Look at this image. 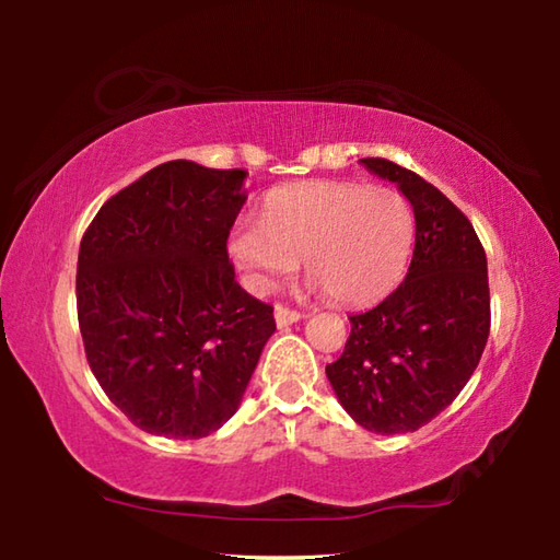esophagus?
<instances>
[{"label": "esophagus", "instance_id": "34e87169", "mask_svg": "<svg viewBox=\"0 0 560 560\" xmlns=\"http://www.w3.org/2000/svg\"><path fill=\"white\" fill-rule=\"evenodd\" d=\"M273 318H277V326L279 328H287L291 324H296V320L303 318V314H299V311H291L283 306V303H277V308H273Z\"/></svg>", "mask_w": 560, "mask_h": 560}]
</instances>
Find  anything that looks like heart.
I'll return each mask as SVG.
<instances>
[{
	"label": "heart",
	"instance_id": "heart-1",
	"mask_svg": "<svg viewBox=\"0 0 560 560\" xmlns=\"http://www.w3.org/2000/svg\"><path fill=\"white\" fill-rule=\"evenodd\" d=\"M415 212L393 187L303 183L264 202L261 220H242L230 257L257 291H271L303 259L328 299L365 306L395 289L410 264Z\"/></svg>",
	"mask_w": 560,
	"mask_h": 560
}]
</instances>
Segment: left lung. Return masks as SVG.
I'll return each instance as SVG.
<instances>
[{"label":"left lung","mask_w":560,"mask_h":560,"mask_svg":"<svg viewBox=\"0 0 560 560\" xmlns=\"http://www.w3.org/2000/svg\"><path fill=\"white\" fill-rule=\"evenodd\" d=\"M390 179L415 212L405 281L365 314L326 375L343 410L377 434L415 432L477 371L489 338L487 254L471 222L428 179L385 158L360 160Z\"/></svg>","instance_id":"1"}]
</instances>
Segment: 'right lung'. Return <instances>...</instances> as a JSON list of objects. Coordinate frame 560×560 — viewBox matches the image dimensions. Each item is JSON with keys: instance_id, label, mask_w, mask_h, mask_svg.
<instances>
[{"instance_id": "add662e5", "label": "right lung", "mask_w": 560, "mask_h": 560, "mask_svg": "<svg viewBox=\"0 0 560 560\" xmlns=\"http://www.w3.org/2000/svg\"><path fill=\"white\" fill-rule=\"evenodd\" d=\"M244 177L170 160L113 195L81 240L75 306L89 365L150 434L220 430L277 330L273 308L236 283L226 254Z\"/></svg>"}]
</instances>
